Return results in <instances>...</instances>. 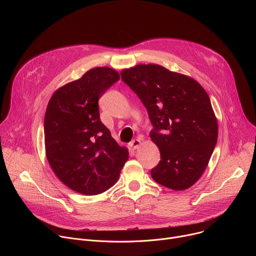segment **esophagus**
<instances>
[{
	"label": "esophagus",
	"mask_w": 256,
	"mask_h": 256,
	"mask_svg": "<svg viewBox=\"0 0 256 256\" xmlns=\"http://www.w3.org/2000/svg\"><path fill=\"white\" fill-rule=\"evenodd\" d=\"M130 148L132 150H136L140 147V138H134V140L130 142Z\"/></svg>",
	"instance_id": "obj_1"
}]
</instances>
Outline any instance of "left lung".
<instances>
[{
	"instance_id": "1",
	"label": "left lung",
	"mask_w": 256,
	"mask_h": 256,
	"mask_svg": "<svg viewBox=\"0 0 256 256\" xmlns=\"http://www.w3.org/2000/svg\"><path fill=\"white\" fill-rule=\"evenodd\" d=\"M122 81L147 108L150 138L161 160L151 170L157 184L184 190L204 173L218 140L210 97L194 79L159 64H138L122 72Z\"/></svg>"
}]
</instances>
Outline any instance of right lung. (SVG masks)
I'll return each instance as SVG.
<instances>
[{
  "label": "right lung",
  "instance_id": "add662e5",
  "mask_svg": "<svg viewBox=\"0 0 256 256\" xmlns=\"http://www.w3.org/2000/svg\"><path fill=\"white\" fill-rule=\"evenodd\" d=\"M114 68L99 66L66 84L52 96L44 116L46 158L70 190L95 196L110 188L128 159L100 120L99 98L120 80Z\"/></svg>",
  "mask_w": 256,
  "mask_h": 256
}]
</instances>
